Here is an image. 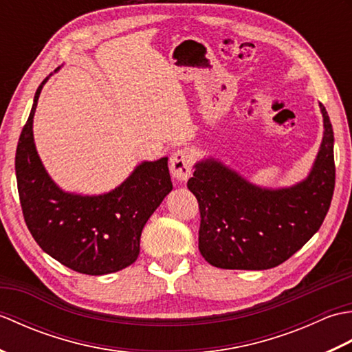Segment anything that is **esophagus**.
I'll return each mask as SVG.
<instances>
[{
    "label": "esophagus",
    "mask_w": 352,
    "mask_h": 352,
    "mask_svg": "<svg viewBox=\"0 0 352 352\" xmlns=\"http://www.w3.org/2000/svg\"><path fill=\"white\" fill-rule=\"evenodd\" d=\"M170 174L178 182H188L192 174V154L189 149H177L170 157Z\"/></svg>",
    "instance_id": "1"
}]
</instances>
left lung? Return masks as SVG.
I'll use <instances>...</instances> for the list:
<instances>
[{
  "label": "left lung",
  "mask_w": 352,
  "mask_h": 352,
  "mask_svg": "<svg viewBox=\"0 0 352 352\" xmlns=\"http://www.w3.org/2000/svg\"><path fill=\"white\" fill-rule=\"evenodd\" d=\"M324 136L309 175L289 188H261L214 157L193 164L188 182L201 213L198 248L212 266L261 271L281 265L322 226L334 192V134Z\"/></svg>",
  "instance_id": "1"
}]
</instances>
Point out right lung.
<instances>
[{
	"mask_svg": "<svg viewBox=\"0 0 352 352\" xmlns=\"http://www.w3.org/2000/svg\"><path fill=\"white\" fill-rule=\"evenodd\" d=\"M19 136L14 170L22 213L41 248L72 271L118 272L136 261L146 221L172 190L168 157L142 162L107 193L66 192L45 169L33 136V118L43 85Z\"/></svg>",
	"mask_w": 352,
	"mask_h": 352,
	"instance_id": "right-lung-1",
	"label": "right lung"
}]
</instances>
